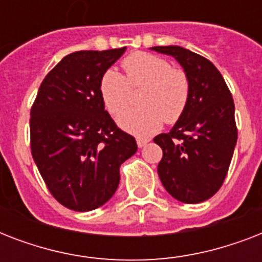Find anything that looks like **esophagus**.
Listing matches in <instances>:
<instances>
[{
  "label": "esophagus",
  "mask_w": 262,
  "mask_h": 262,
  "mask_svg": "<svg viewBox=\"0 0 262 262\" xmlns=\"http://www.w3.org/2000/svg\"><path fill=\"white\" fill-rule=\"evenodd\" d=\"M149 141H151V140L147 139V137H139V139H137V145H139V148H143L145 147Z\"/></svg>",
  "instance_id": "34e87169"
}]
</instances>
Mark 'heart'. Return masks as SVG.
<instances>
[{
  "label": "heart",
  "mask_w": 262,
  "mask_h": 262,
  "mask_svg": "<svg viewBox=\"0 0 262 262\" xmlns=\"http://www.w3.org/2000/svg\"><path fill=\"white\" fill-rule=\"evenodd\" d=\"M126 79L115 69H108L100 79V96L111 114H119L130 100L129 85H142L143 106L123 112L119 126L139 136L158 130L163 122L178 121L186 110L190 84L186 73L171 68L167 59L149 53H133L123 59Z\"/></svg>",
  "instance_id": "heart-1"
}]
</instances>
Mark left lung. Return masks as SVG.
<instances>
[{"instance_id":"left-lung-1","label":"left lung","mask_w":262,"mask_h":262,"mask_svg":"<svg viewBox=\"0 0 262 262\" xmlns=\"http://www.w3.org/2000/svg\"><path fill=\"white\" fill-rule=\"evenodd\" d=\"M151 50L174 57L190 84L182 117L168 133L154 139L163 149L158 174L174 199L203 203L223 185L238 139L231 92L215 65L201 55L181 46Z\"/></svg>"}]
</instances>
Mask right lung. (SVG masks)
Returning a JSON list of instances; mask_svg holds the SVG:
<instances>
[{"mask_svg":"<svg viewBox=\"0 0 262 262\" xmlns=\"http://www.w3.org/2000/svg\"><path fill=\"white\" fill-rule=\"evenodd\" d=\"M126 50L76 51L45 77L31 108V152L54 199L73 211L102 207L119 185L133 136L104 110L100 79Z\"/></svg>","mask_w":262,"mask_h":262,"instance_id":"right-lung-1","label":"right lung"}]
</instances>
